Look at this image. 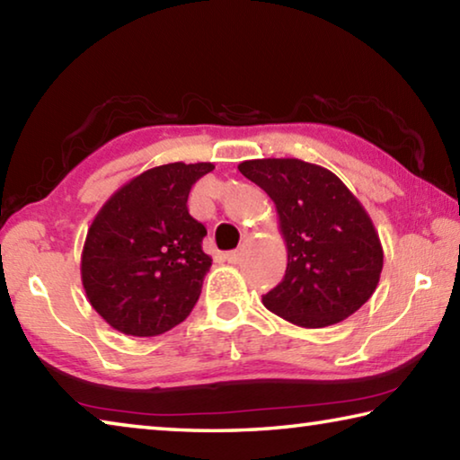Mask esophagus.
I'll list each match as a JSON object with an SVG mask.
<instances>
[{
	"mask_svg": "<svg viewBox=\"0 0 460 460\" xmlns=\"http://www.w3.org/2000/svg\"><path fill=\"white\" fill-rule=\"evenodd\" d=\"M225 260H227L229 263H239L241 260H243V249H233V252H227L225 253Z\"/></svg>",
	"mask_w": 460,
	"mask_h": 460,
	"instance_id": "1",
	"label": "esophagus"
}]
</instances>
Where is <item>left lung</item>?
I'll use <instances>...</instances> for the list:
<instances>
[{
	"label": "left lung",
	"instance_id": "obj_1",
	"mask_svg": "<svg viewBox=\"0 0 460 460\" xmlns=\"http://www.w3.org/2000/svg\"><path fill=\"white\" fill-rule=\"evenodd\" d=\"M239 172L274 200L286 276L263 306L305 329L357 313L376 292L384 247L371 217L337 174L298 158L247 160Z\"/></svg>",
	"mask_w": 460,
	"mask_h": 460
}]
</instances>
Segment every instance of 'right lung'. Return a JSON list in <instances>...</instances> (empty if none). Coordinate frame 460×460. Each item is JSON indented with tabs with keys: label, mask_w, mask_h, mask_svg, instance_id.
Segmentation results:
<instances>
[{
	"label": "right lung",
	"mask_w": 460,
	"mask_h": 460,
	"mask_svg": "<svg viewBox=\"0 0 460 460\" xmlns=\"http://www.w3.org/2000/svg\"><path fill=\"white\" fill-rule=\"evenodd\" d=\"M211 162L155 166L115 190L95 215L81 255L91 306L115 331L155 337L181 324L197 305L211 258L205 225L186 207Z\"/></svg>",
	"instance_id": "1"
}]
</instances>
